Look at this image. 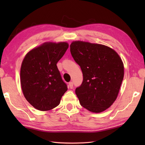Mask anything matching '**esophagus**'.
<instances>
[{"instance_id": "34e87169", "label": "esophagus", "mask_w": 145, "mask_h": 145, "mask_svg": "<svg viewBox=\"0 0 145 145\" xmlns=\"http://www.w3.org/2000/svg\"><path fill=\"white\" fill-rule=\"evenodd\" d=\"M69 87L72 89V88H73V82H69Z\"/></svg>"}]
</instances>
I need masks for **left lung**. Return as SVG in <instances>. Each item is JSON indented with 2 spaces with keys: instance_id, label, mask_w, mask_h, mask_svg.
I'll return each mask as SVG.
<instances>
[{
  "instance_id": "8db88e82",
  "label": "left lung",
  "mask_w": 145,
  "mask_h": 145,
  "mask_svg": "<svg viewBox=\"0 0 145 145\" xmlns=\"http://www.w3.org/2000/svg\"><path fill=\"white\" fill-rule=\"evenodd\" d=\"M73 59L81 68L83 82L75 93L81 105L100 113L115 102L124 76V65L113 48L102 44L73 41L70 45Z\"/></svg>"
}]
</instances>
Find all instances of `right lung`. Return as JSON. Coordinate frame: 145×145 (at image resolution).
Masks as SVG:
<instances>
[{
	"instance_id": "right-lung-1",
	"label": "right lung",
	"mask_w": 145,
	"mask_h": 145,
	"mask_svg": "<svg viewBox=\"0 0 145 145\" xmlns=\"http://www.w3.org/2000/svg\"><path fill=\"white\" fill-rule=\"evenodd\" d=\"M68 48L66 42H47L32 49L24 57L20 68L21 88L25 99L35 109L54 108L67 90L57 63Z\"/></svg>"
}]
</instances>
